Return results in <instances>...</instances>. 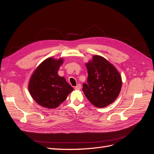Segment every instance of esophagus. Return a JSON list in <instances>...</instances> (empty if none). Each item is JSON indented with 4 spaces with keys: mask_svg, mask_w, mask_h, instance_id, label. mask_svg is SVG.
Wrapping results in <instances>:
<instances>
[{
    "mask_svg": "<svg viewBox=\"0 0 154 154\" xmlns=\"http://www.w3.org/2000/svg\"><path fill=\"white\" fill-rule=\"evenodd\" d=\"M81 87H82V85H81L80 83H78V84L75 87V89H80Z\"/></svg>",
    "mask_w": 154,
    "mask_h": 154,
    "instance_id": "obj_1",
    "label": "esophagus"
}]
</instances>
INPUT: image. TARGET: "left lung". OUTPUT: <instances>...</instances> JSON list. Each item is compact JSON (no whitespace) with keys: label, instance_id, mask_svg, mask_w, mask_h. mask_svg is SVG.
<instances>
[{"label":"left lung","instance_id":"left-lung-1","mask_svg":"<svg viewBox=\"0 0 154 154\" xmlns=\"http://www.w3.org/2000/svg\"><path fill=\"white\" fill-rule=\"evenodd\" d=\"M87 83L82 90L91 103L98 108L108 106L117 98L122 85V77L113 65L98 55L86 63Z\"/></svg>","mask_w":154,"mask_h":154}]
</instances>
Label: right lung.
<instances>
[{
    "mask_svg": "<svg viewBox=\"0 0 154 154\" xmlns=\"http://www.w3.org/2000/svg\"><path fill=\"white\" fill-rule=\"evenodd\" d=\"M63 59L49 58L41 63L32 74L29 91L32 98L40 105L55 109L66 100L73 88L58 71Z\"/></svg>",
    "mask_w": 154,
    "mask_h": 154,
    "instance_id": "obj_1",
    "label": "right lung"
}]
</instances>
